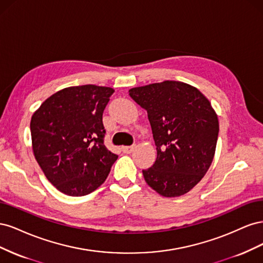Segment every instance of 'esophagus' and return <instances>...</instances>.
<instances>
[{"label":"esophagus","mask_w":263,"mask_h":263,"mask_svg":"<svg viewBox=\"0 0 263 263\" xmlns=\"http://www.w3.org/2000/svg\"><path fill=\"white\" fill-rule=\"evenodd\" d=\"M134 149H135V145H133V146H123L122 147V151L125 154H130Z\"/></svg>","instance_id":"obj_1"}]
</instances>
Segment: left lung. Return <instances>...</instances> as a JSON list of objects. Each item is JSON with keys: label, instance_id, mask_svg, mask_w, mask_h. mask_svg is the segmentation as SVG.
Instances as JSON below:
<instances>
[{"label": "left lung", "instance_id": "obj_1", "mask_svg": "<svg viewBox=\"0 0 263 263\" xmlns=\"http://www.w3.org/2000/svg\"><path fill=\"white\" fill-rule=\"evenodd\" d=\"M147 110L157 159L142 170L147 184L165 197L187 193L212 164L219 125L210 101L196 87L164 81L129 90Z\"/></svg>", "mask_w": 263, "mask_h": 263}]
</instances>
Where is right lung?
Returning <instances> with one entry per match:
<instances>
[{
  "mask_svg": "<svg viewBox=\"0 0 263 263\" xmlns=\"http://www.w3.org/2000/svg\"><path fill=\"white\" fill-rule=\"evenodd\" d=\"M114 93L93 84L66 87L47 99L30 121L33 151L46 178L69 196L90 194L118 156L104 145L103 112Z\"/></svg>",
  "mask_w": 263,
  "mask_h": 263,
  "instance_id": "1",
  "label": "right lung"
}]
</instances>
